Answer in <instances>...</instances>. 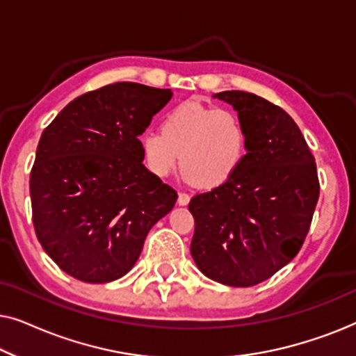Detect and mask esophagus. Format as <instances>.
Instances as JSON below:
<instances>
[{
  "instance_id": "obj_1",
  "label": "esophagus",
  "mask_w": 356,
  "mask_h": 356,
  "mask_svg": "<svg viewBox=\"0 0 356 356\" xmlns=\"http://www.w3.org/2000/svg\"><path fill=\"white\" fill-rule=\"evenodd\" d=\"M189 199H191V197H189V194H186V193H179L178 194V204H179V206H188Z\"/></svg>"
}]
</instances>
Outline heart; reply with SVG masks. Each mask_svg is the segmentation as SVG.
<instances>
[{
	"label": "heart",
	"instance_id": "heart-1",
	"mask_svg": "<svg viewBox=\"0 0 356 356\" xmlns=\"http://www.w3.org/2000/svg\"><path fill=\"white\" fill-rule=\"evenodd\" d=\"M248 133L240 115L197 102H184L165 116L162 133L140 138L144 163L155 177L167 178L177 168L201 188L220 186L246 155Z\"/></svg>",
	"mask_w": 356,
	"mask_h": 356
}]
</instances>
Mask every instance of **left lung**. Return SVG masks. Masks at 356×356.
I'll return each mask as SVG.
<instances>
[{"label": "left lung", "mask_w": 356, "mask_h": 356, "mask_svg": "<svg viewBox=\"0 0 356 356\" xmlns=\"http://www.w3.org/2000/svg\"><path fill=\"white\" fill-rule=\"evenodd\" d=\"M213 99L232 105L246 126V155L235 173L189 202L191 256L209 279L252 286L296 256L309 230L319 181L314 157L291 116L241 90Z\"/></svg>", "instance_id": "left-lung-1"}]
</instances>
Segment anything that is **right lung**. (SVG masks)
Wrapping results in <instances>:
<instances>
[{
    "mask_svg": "<svg viewBox=\"0 0 356 356\" xmlns=\"http://www.w3.org/2000/svg\"><path fill=\"white\" fill-rule=\"evenodd\" d=\"M170 89L115 82L77 97L43 131L31 173L38 241L61 270L89 284L133 269L177 191L143 165L139 136Z\"/></svg>",
    "mask_w": 356,
    "mask_h": 356,
    "instance_id": "obj_1",
    "label": "right lung"
}]
</instances>
